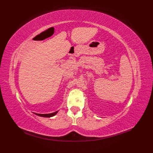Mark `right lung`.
<instances>
[{
  "label": "right lung",
  "instance_id": "add662e5",
  "mask_svg": "<svg viewBox=\"0 0 153 153\" xmlns=\"http://www.w3.org/2000/svg\"><path fill=\"white\" fill-rule=\"evenodd\" d=\"M58 112V111H56V112H55L53 113H51V114H36L34 113L36 115H38V116L40 117H53L54 115H56Z\"/></svg>",
  "mask_w": 153,
  "mask_h": 153
}]
</instances>
